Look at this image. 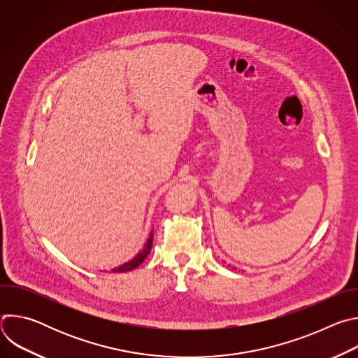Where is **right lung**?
I'll return each instance as SVG.
<instances>
[{
	"label": "right lung",
	"instance_id": "right-lung-1",
	"mask_svg": "<svg viewBox=\"0 0 358 358\" xmlns=\"http://www.w3.org/2000/svg\"><path fill=\"white\" fill-rule=\"evenodd\" d=\"M151 246H152V231L150 232L148 239H147V242L144 243L143 249L136 255V257H134L133 259H130L129 262H126V264H123V265H120V266L112 269V272H119V273H122V272H130V271L136 269V268H137L138 265H141L143 261L148 257V253H150V250H151Z\"/></svg>",
	"mask_w": 358,
	"mask_h": 358
}]
</instances>
